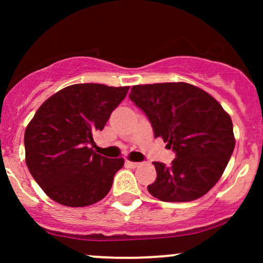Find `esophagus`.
Returning a JSON list of instances; mask_svg holds the SVG:
<instances>
[{
  "mask_svg": "<svg viewBox=\"0 0 263 263\" xmlns=\"http://www.w3.org/2000/svg\"><path fill=\"white\" fill-rule=\"evenodd\" d=\"M126 164L129 166V168H137V166L141 165V163H137V161H131V160H127Z\"/></svg>",
  "mask_w": 263,
  "mask_h": 263,
  "instance_id": "esophagus-1",
  "label": "esophagus"
}]
</instances>
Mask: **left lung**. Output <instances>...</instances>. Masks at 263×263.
I'll return each instance as SVG.
<instances>
[{
	"label": "left lung",
	"instance_id": "1",
	"mask_svg": "<svg viewBox=\"0 0 263 263\" xmlns=\"http://www.w3.org/2000/svg\"><path fill=\"white\" fill-rule=\"evenodd\" d=\"M129 99L144 110L155 137L173 148L169 166L154 161L147 191L165 202L197 200L216 184L235 146L233 122L209 92L187 82L135 85Z\"/></svg>",
	"mask_w": 263,
	"mask_h": 263
}]
</instances>
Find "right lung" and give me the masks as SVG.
<instances>
[{
    "mask_svg": "<svg viewBox=\"0 0 263 263\" xmlns=\"http://www.w3.org/2000/svg\"><path fill=\"white\" fill-rule=\"evenodd\" d=\"M128 89L70 85L48 98L29 122L24 136L26 165L53 201L84 208L108 195L124 160L99 155L90 145Z\"/></svg>",
    "mask_w": 263,
    "mask_h": 263,
    "instance_id": "right-lung-1",
    "label": "right lung"
}]
</instances>
